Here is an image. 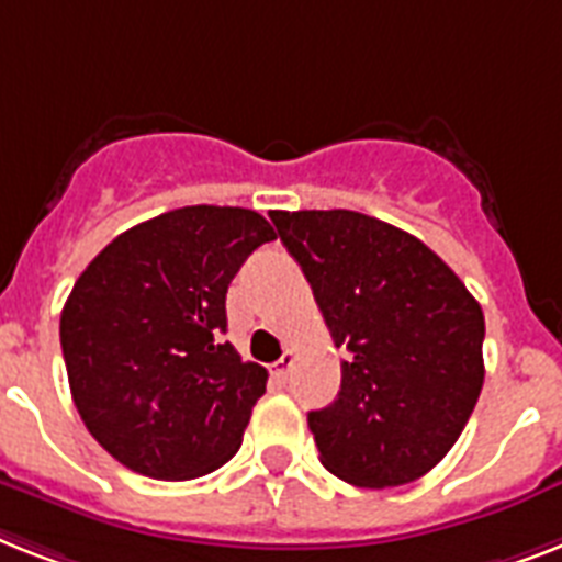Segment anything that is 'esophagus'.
<instances>
[{"label": "esophagus", "mask_w": 562, "mask_h": 562, "mask_svg": "<svg viewBox=\"0 0 562 562\" xmlns=\"http://www.w3.org/2000/svg\"><path fill=\"white\" fill-rule=\"evenodd\" d=\"M291 363H294V352H291V349H285V355H282V358L277 360L271 369V378L277 381V384H285V381H289Z\"/></svg>", "instance_id": "esophagus-1"}]
</instances>
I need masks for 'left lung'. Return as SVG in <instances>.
<instances>
[{
	"mask_svg": "<svg viewBox=\"0 0 562 562\" xmlns=\"http://www.w3.org/2000/svg\"><path fill=\"white\" fill-rule=\"evenodd\" d=\"M335 346L337 398L308 413L321 462L358 487L407 485L462 436L485 381V314L422 239L355 210H271Z\"/></svg>",
	"mask_w": 562,
	"mask_h": 562,
	"instance_id": "obj_1",
	"label": "left lung"
}]
</instances>
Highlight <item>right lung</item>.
Segmentation results:
<instances>
[{"label": "right lung", "instance_id": "1", "mask_svg": "<svg viewBox=\"0 0 562 562\" xmlns=\"http://www.w3.org/2000/svg\"><path fill=\"white\" fill-rule=\"evenodd\" d=\"M273 227L257 210L193 204L140 222L91 259L59 314L86 430L123 468L181 482L241 445L268 372L227 344V285Z\"/></svg>", "mask_w": 562, "mask_h": 562}]
</instances>
